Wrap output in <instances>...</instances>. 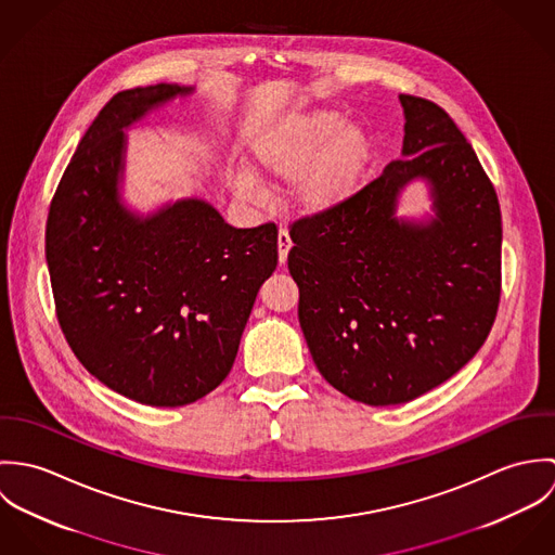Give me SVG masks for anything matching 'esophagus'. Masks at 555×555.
Returning <instances> with one entry per match:
<instances>
[{
  "label": "esophagus",
  "instance_id": "1",
  "mask_svg": "<svg viewBox=\"0 0 555 555\" xmlns=\"http://www.w3.org/2000/svg\"><path fill=\"white\" fill-rule=\"evenodd\" d=\"M291 247H293V241H291L288 231H286V229H280V233H278V256H280V264L286 262Z\"/></svg>",
  "mask_w": 555,
  "mask_h": 555
}]
</instances>
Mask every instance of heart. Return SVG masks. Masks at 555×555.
<instances>
[{
	"mask_svg": "<svg viewBox=\"0 0 555 555\" xmlns=\"http://www.w3.org/2000/svg\"><path fill=\"white\" fill-rule=\"evenodd\" d=\"M254 168L280 181L297 179L295 201L308 214L331 211L350 201L374 159V141L361 124L339 111L314 108L267 124L249 143ZM235 190L254 198L249 170H238Z\"/></svg>",
	"mask_w": 555,
	"mask_h": 555,
	"instance_id": "heart-1",
	"label": "heart"
}]
</instances>
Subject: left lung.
Returning a JSON list of instances; mask_svg holds the SVG:
<instances>
[{
	"label": "left lung",
	"mask_w": 555,
	"mask_h": 555,
	"mask_svg": "<svg viewBox=\"0 0 555 555\" xmlns=\"http://www.w3.org/2000/svg\"><path fill=\"white\" fill-rule=\"evenodd\" d=\"M401 159L344 205L293 224L288 271L322 378L354 401L396 405L457 374L500 304L502 216L473 145L438 104L399 95ZM425 180L433 216H396Z\"/></svg>",
	"instance_id": "8db88e82"
}]
</instances>
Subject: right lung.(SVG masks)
<instances>
[{
	"label": "right lung",
	"instance_id": "obj_1",
	"mask_svg": "<svg viewBox=\"0 0 555 555\" xmlns=\"http://www.w3.org/2000/svg\"><path fill=\"white\" fill-rule=\"evenodd\" d=\"M194 87L158 82L113 95L70 159L47 220L57 320L82 367L145 405L211 393L231 372L278 229H235L201 198L154 214L121 198L126 130Z\"/></svg>",
	"mask_w": 555,
	"mask_h": 555
}]
</instances>
